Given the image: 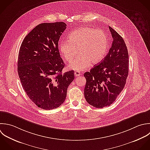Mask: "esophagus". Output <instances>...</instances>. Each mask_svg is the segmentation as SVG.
Masks as SVG:
<instances>
[{
	"mask_svg": "<svg viewBox=\"0 0 150 150\" xmlns=\"http://www.w3.org/2000/svg\"><path fill=\"white\" fill-rule=\"evenodd\" d=\"M74 74H75V76H79L81 75V73H80L79 71H75Z\"/></svg>",
	"mask_w": 150,
	"mask_h": 150,
	"instance_id": "34e87169",
	"label": "esophagus"
}]
</instances>
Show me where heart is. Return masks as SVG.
Returning a JSON list of instances; mask_svg holds the SVG:
<instances>
[{
	"label": "heart",
	"mask_w": 150,
	"mask_h": 150,
	"mask_svg": "<svg viewBox=\"0 0 150 150\" xmlns=\"http://www.w3.org/2000/svg\"><path fill=\"white\" fill-rule=\"evenodd\" d=\"M59 50L68 62H71L78 52L79 55L69 65V68L75 71H83L91 62L96 64L105 57L109 47L106 34L100 30L91 27L78 28L70 33L69 40L59 42Z\"/></svg>",
	"instance_id": "obj_1"
}]
</instances>
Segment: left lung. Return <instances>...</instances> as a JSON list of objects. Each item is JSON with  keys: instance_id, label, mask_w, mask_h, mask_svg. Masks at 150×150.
Returning a JSON list of instances; mask_svg holds the SVG:
<instances>
[{"instance_id": "obj_1", "label": "left lung", "mask_w": 150, "mask_h": 150, "mask_svg": "<svg viewBox=\"0 0 150 150\" xmlns=\"http://www.w3.org/2000/svg\"><path fill=\"white\" fill-rule=\"evenodd\" d=\"M113 41L103 60L84 74V95L96 108L111 105L124 89L129 74V54L123 38L109 27Z\"/></svg>"}]
</instances>
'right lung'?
<instances>
[{"mask_svg":"<svg viewBox=\"0 0 150 150\" xmlns=\"http://www.w3.org/2000/svg\"><path fill=\"white\" fill-rule=\"evenodd\" d=\"M64 22L37 25L24 38L20 48L17 71L22 86L38 108L51 110L65 101L74 71L62 74L64 63L58 41L66 29Z\"/></svg>","mask_w":150,"mask_h":150,"instance_id":"add662e5","label":"right lung"}]
</instances>
